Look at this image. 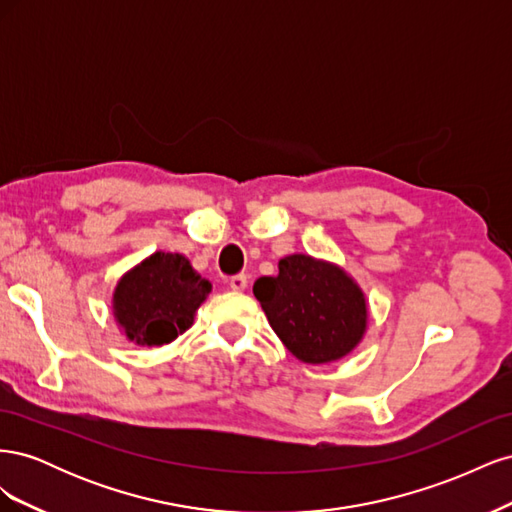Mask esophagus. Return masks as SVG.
<instances>
[{"label":"esophagus","instance_id":"obj_1","mask_svg":"<svg viewBox=\"0 0 512 512\" xmlns=\"http://www.w3.org/2000/svg\"><path fill=\"white\" fill-rule=\"evenodd\" d=\"M230 288L235 292H243L247 288V275L239 273V275H232L230 277Z\"/></svg>","mask_w":512,"mask_h":512}]
</instances>
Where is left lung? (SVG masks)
I'll use <instances>...</instances> for the list:
<instances>
[{
    "label": "left lung",
    "mask_w": 512,
    "mask_h": 512,
    "mask_svg": "<svg viewBox=\"0 0 512 512\" xmlns=\"http://www.w3.org/2000/svg\"><path fill=\"white\" fill-rule=\"evenodd\" d=\"M275 277H258L254 297L282 344L309 365L339 361L367 331L361 286L333 262L292 254Z\"/></svg>",
    "instance_id": "1"
}]
</instances>
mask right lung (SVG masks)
<instances>
[{
	"mask_svg": "<svg viewBox=\"0 0 512 512\" xmlns=\"http://www.w3.org/2000/svg\"><path fill=\"white\" fill-rule=\"evenodd\" d=\"M211 282L181 254L156 252L121 275L113 292V316L132 344L164 346L188 331Z\"/></svg>",
	"mask_w": 512,
	"mask_h": 512,
	"instance_id": "1",
	"label": "right lung"
}]
</instances>
